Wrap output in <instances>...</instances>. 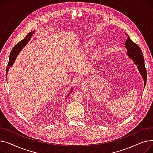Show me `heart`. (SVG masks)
I'll return each mask as SVG.
<instances>
[{"mask_svg":"<svg viewBox=\"0 0 153 153\" xmlns=\"http://www.w3.org/2000/svg\"><path fill=\"white\" fill-rule=\"evenodd\" d=\"M94 45V39H88L84 43L83 45V49L85 51H90L92 49ZM101 53H102V48H99L94 52V55L98 56L101 54Z\"/></svg>","mask_w":153,"mask_h":153,"instance_id":"obj_1","label":"heart"}]
</instances>
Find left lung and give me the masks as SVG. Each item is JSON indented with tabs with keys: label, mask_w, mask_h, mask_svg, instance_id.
Masks as SVG:
<instances>
[{
	"label": "left lung",
	"mask_w": 153,
	"mask_h": 153,
	"mask_svg": "<svg viewBox=\"0 0 153 153\" xmlns=\"http://www.w3.org/2000/svg\"><path fill=\"white\" fill-rule=\"evenodd\" d=\"M125 35L127 36V33H125ZM125 48L127 50L126 53L131 60L134 62V63L137 66L138 71L141 76H142L144 81V87H145L146 83V78H147V73L146 69L144 66V59L143 57V54L139 47L138 45L132 42V40L128 36L127 39L126 40Z\"/></svg>",
	"instance_id": "8db88e82"
}]
</instances>
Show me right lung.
Listing matches in <instances>:
<instances>
[{"mask_svg": "<svg viewBox=\"0 0 153 153\" xmlns=\"http://www.w3.org/2000/svg\"><path fill=\"white\" fill-rule=\"evenodd\" d=\"M35 31H32L31 32H30L29 33H28V35L25 36V38H24L22 41H20V42H19L17 45H16L13 48L10 52V56H9V63H8L7 65V70H6V73H7H7L8 71H9V69L10 68V67L13 65L16 58H17V56L19 55V54L20 53V52L22 50L23 48L26 46V45L28 43V42L30 40V39L31 38L32 35H33L35 33ZM73 91L72 89H70V92L68 94V96H69V95L72 92V91ZM67 96V97H68Z\"/></svg>", "mask_w": 153, "mask_h": 153, "instance_id": "add662e5", "label": "right lung"}]
</instances>
